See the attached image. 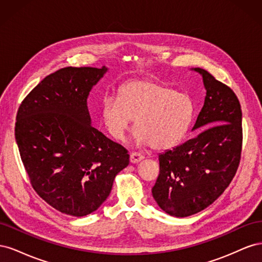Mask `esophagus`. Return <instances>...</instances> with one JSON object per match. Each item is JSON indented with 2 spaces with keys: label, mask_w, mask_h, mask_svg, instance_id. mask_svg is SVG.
I'll return each instance as SVG.
<instances>
[{
  "label": "esophagus",
  "mask_w": 262,
  "mask_h": 262,
  "mask_svg": "<svg viewBox=\"0 0 262 262\" xmlns=\"http://www.w3.org/2000/svg\"><path fill=\"white\" fill-rule=\"evenodd\" d=\"M143 158H144V156L139 152H133V153L130 154V162L133 163V164L139 163L140 161L143 160Z\"/></svg>",
  "instance_id": "1"
}]
</instances>
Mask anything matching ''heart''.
<instances>
[{
    "instance_id": "1",
    "label": "heart",
    "mask_w": 262,
    "mask_h": 262,
    "mask_svg": "<svg viewBox=\"0 0 262 262\" xmlns=\"http://www.w3.org/2000/svg\"><path fill=\"white\" fill-rule=\"evenodd\" d=\"M102 120L110 136L123 140L134 119L138 144L170 148L185 138L194 116L188 95L154 81H133L121 87L119 97L106 96Z\"/></svg>"
}]
</instances>
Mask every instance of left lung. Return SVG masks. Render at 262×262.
I'll return each mask as SVG.
<instances>
[{"mask_svg": "<svg viewBox=\"0 0 262 262\" xmlns=\"http://www.w3.org/2000/svg\"><path fill=\"white\" fill-rule=\"evenodd\" d=\"M204 105L192 130L199 133L158 155L153 198L169 215L186 217L208 208L224 192L238 168L243 145L242 108L235 93L208 71Z\"/></svg>", "mask_w": 262, "mask_h": 262, "instance_id": "left-lung-1", "label": "left lung"}]
</instances>
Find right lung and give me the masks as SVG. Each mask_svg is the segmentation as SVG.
Masks as SVG:
<instances>
[{"label": "right lung", "mask_w": 262, "mask_h": 262, "mask_svg": "<svg viewBox=\"0 0 262 262\" xmlns=\"http://www.w3.org/2000/svg\"><path fill=\"white\" fill-rule=\"evenodd\" d=\"M107 68L58 70L21 101L15 139L30 184L52 208L68 215L96 211L115 177L129 165L122 145L91 125L87 97Z\"/></svg>", "instance_id": "obj_1"}]
</instances>
